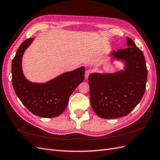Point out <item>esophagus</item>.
I'll use <instances>...</instances> for the list:
<instances>
[{"instance_id": "34e87169", "label": "esophagus", "mask_w": 160, "mask_h": 160, "mask_svg": "<svg viewBox=\"0 0 160 160\" xmlns=\"http://www.w3.org/2000/svg\"><path fill=\"white\" fill-rule=\"evenodd\" d=\"M92 69H87V71L85 72V78L86 79H87L88 78V77L89 76V75H90L91 73H92Z\"/></svg>"}]
</instances>
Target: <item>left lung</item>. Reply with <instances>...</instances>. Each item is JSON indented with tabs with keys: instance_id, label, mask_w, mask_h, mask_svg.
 <instances>
[{
	"instance_id": "left-lung-1",
	"label": "left lung",
	"mask_w": 160,
	"mask_h": 160,
	"mask_svg": "<svg viewBox=\"0 0 160 160\" xmlns=\"http://www.w3.org/2000/svg\"><path fill=\"white\" fill-rule=\"evenodd\" d=\"M127 48L112 51L113 58L125 62V69L88 77L90 101L98 116L118 118L128 115L141 100L148 76L144 56L129 37Z\"/></svg>"
}]
</instances>
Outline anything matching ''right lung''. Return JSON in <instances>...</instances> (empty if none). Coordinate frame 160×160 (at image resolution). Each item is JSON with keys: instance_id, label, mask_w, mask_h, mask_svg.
<instances>
[{"instance_id": "add662e5", "label": "right lung", "mask_w": 160, "mask_h": 160, "mask_svg": "<svg viewBox=\"0 0 160 160\" xmlns=\"http://www.w3.org/2000/svg\"><path fill=\"white\" fill-rule=\"evenodd\" d=\"M33 38L25 40L12 62V82L22 104L35 116L52 118L60 116L68 106L70 95L85 78V68L66 72L45 83L29 81L22 72L23 53Z\"/></svg>"}]
</instances>
